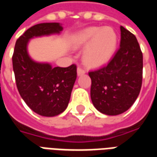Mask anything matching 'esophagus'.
Segmentation results:
<instances>
[{
    "label": "esophagus",
    "instance_id": "1",
    "mask_svg": "<svg viewBox=\"0 0 157 157\" xmlns=\"http://www.w3.org/2000/svg\"><path fill=\"white\" fill-rule=\"evenodd\" d=\"M85 72H86L85 71H84L82 68H81V67H78V68H77V75H78V76L84 75V74H85Z\"/></svg>",
    "mask_w": 157,
    "mask_h": 157
}]
</instances>
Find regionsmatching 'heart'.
I'll return each mask as SVG.
<instances>
[{
	"label": "heart",
	"mask_w": 157,
	"mask_h": 157,
	"mask_svg": "<svg viewBox=\"0 0 157 157\" xmlns=\"http://www.w3.org/2000/svg\"><path fill=\"white\" fill-rule=\"evenodd\" d=\"M117 44V33L110 27H89L71 38L74 48L86 46L82 53V59L86 65L92 67H98L109 61L115 52Z\"/></svg>",
	"instance_id": "obj_1"
}]
</instances>
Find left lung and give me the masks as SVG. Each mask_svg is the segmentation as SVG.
Returning a JSON list of instances; mask_svg holds the SVG:
<instances>
[{
  "mask_svg": "<svg viewBox=\"0 0 157 157\" xmlns=\"http://www.w3.org/2000/svg\"><path fill=\"white\" fill-rule=\"evenodd\" d=\"M120 47L109 64L88 73L91 99L99 112L118 115L138 98L142 84L143 55L135 36L120 27Z\"/></svg>",
  "mask_w": 157,
  "mask_h": 157,
  "instance_id": "left-lung-1",
  "label": "left lung"
}]
</instances>
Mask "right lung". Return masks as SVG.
I'll return each instance as SVG.
<instances>
[{
	"label": "right lung",
	"instance_id": "obj_1",
	"mask_svg": "<svg viewBox=\"0 0 157 157\" xmlns=\"http://www.w3.org/2000/svg\"><path fill=\"white\" fill-rule=\"evenodd\" d=\"M59 22H44L31 27L17 40L12 55V66L20 95L33 112L54 117L65 111L76 79V65L52 67L49 63L33 60L28 52L30 39L59 34Z\"/></svg>",
	"mask_w": 157,
	"mask_h": 157
}]
</instances>
